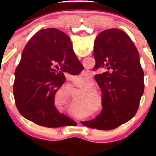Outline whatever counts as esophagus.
<instances>
[{
    "mask_svg": "<svg viewBox=\"0 0 156 156\" xmlns=\"http://www.w3.org/2000/svg\"><path fill=\"white\" fill-rule=\"evenodd\" d=\"M83 73V75H85V76L87 77H90L91 76V75L89 73L88 70H84Z\"/></svg>",
    "mask_w": 156,
    "mask_h": 156,
    "instance_id": "obj_1",
    "label": "esophagus"
}]
</instances>
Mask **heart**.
<instances>
[{
	"instance_id": "b5f03b06",
	"label": "heart",
	"mask_w": 156,
	"mask_h": 156,
	"mask_svg": "<svg viewBox=\"0 0 156 156\" xmlns=\"http://www.w3.org/2000/svg\"><path fill=\"white\" fill-rule=\"evenodd\" d=\"M72 87L73 89L83 92V94L80 97V101L82 104L87 105L89 108H95L98 104V98L94 96H98L101 99L102 103L103 101L102 94L96 89H92L93 88V84L91 80H79L76 82H73Z\"/></svg>"
}]
</instances>
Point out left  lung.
I'll return each mask as SVG.
<instances>
[{"label": "left lung", "instance_id": "left-lung-1", "mask_svg": "<svg viewBox=\"0 0 156 156\" xmlns=\"http://www.w3.org/2000/svg\"><path fill=\"white\" fill-rule=\"evenodd\" d=\"M94 69L105 73L94 76L103 97L101 114L82 124L108 130L134 117L144 93V72L139 52L129 36L117 28L102 31L94 44Z\"/></svg>", "mask_w": 156, "mask_h": 156}]
</instances>
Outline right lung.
Masks as SVG:
<instances>
[{"label":"right lung","mask_w":156,"mask_h":156,"mask_svg":"<svg viewBox=\"0 0 156 156\" xmlns=\"http://www.w3.org/2000/svg\"><path fill=\"white\" fill-rule=\"evenodd\" d=\"M81 65L64 32L46 28L35 34L15 73L13 94L21 115L47 128L67 125L72 119L57 111L55 94L65 81L64 73L72 75Z\"/></svg>","instance_id":"1"}]
</instances>
